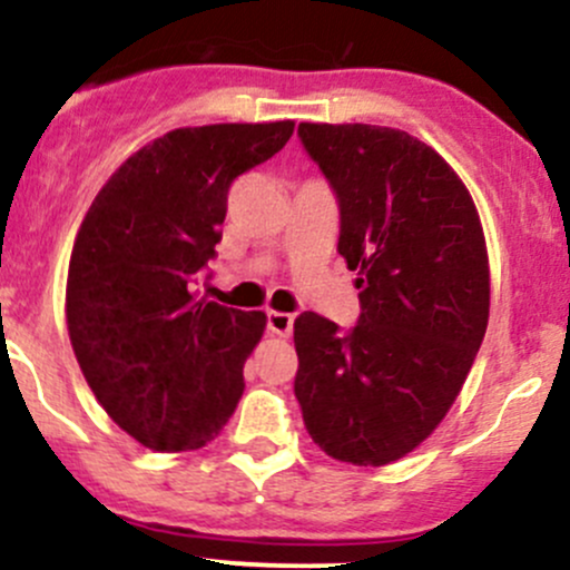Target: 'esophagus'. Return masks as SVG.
Returning a JSON list of instances; mask_svg holds the SVG:
<instances>
[{"mask_svg": "<svg viewBox=\"0 0 570 570\" xmlns=\"http://www.w3.org/2000/svg\"><path fill=\"white\" fill-rule=\"evenodd\" d=\"M266 328L272 331V334L277 336H291L293 331V315H287V312H268L266 315Z\"/></svg>", "mask_w": 570, "mask_h": 570, "instance_id": "1", "label": "esophagus"}]
</instances>
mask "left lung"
Wrapping results in <instances>:
<instances>
[{
    "label": "left lung",
    "instance_id": "8db88e82",
    "mask_svg": "<svg viewBox=\"0 0 570 570\" xmlns=\"http://www.w3.org/2000/svg\"><path fill=\"white\" fill-rule=\"evenodd\" d=\"M336 190L338 255L357 272L350 334L304 312L293 325L296 399L325 455L387 465L436 431L488 331L490 264L469 188L433 147L368 124H302Z\"/></svg>",
    "mask_w": 570,
    "mask_h": 570
}]
</instances>
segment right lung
I'll list each match as a JSON object with an SVG mask.
<instances>
[{"instance_id": "obj_1", "label": "right lung", "mask_w": 570, "mask_h": 570, "mask_svg": "<svg viewBox=\"0 0 570 570\" xmlns=\"http://www.w3.org/2000/svg\"><path fill=\"white\" fill-rule=\"evenodd\" d=\"M293 120L175 129L126 158L75 236L67 328L105 412L156 452L213 441L245 393L264 312L194 291L215 258L228 188L285 147Z\"/></svg>"}]
</instances>
